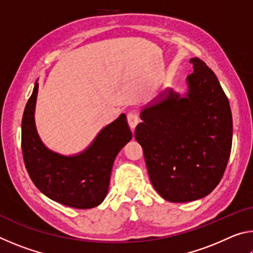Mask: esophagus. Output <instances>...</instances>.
<instances>
[{
  "mask_svg": "<svg viewBox=\"0 0 253 253\" xmlns=\"http://www.w3.org/2000/svg\"><path fill=\"white\" fill-rule=\"evenodd\" d=\"M127 121H128V124H129L131 130L134 131L135 127L137 126V124H138V122H139L138 115H137L135 111H130V113H128V115H127Z\"/></svg>",
  "mask_w": 253,
  "mask_h": 253,
  "instance_id": "1",
  "label": "esophagus"
}]
</instances>
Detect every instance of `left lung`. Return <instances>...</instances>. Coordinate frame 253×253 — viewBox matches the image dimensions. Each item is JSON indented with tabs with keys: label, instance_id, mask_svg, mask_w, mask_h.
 Returning a JSON list of instances; mask_svg holds the SVG:
<instances>
[{
	"label": "left lung",
	"instance_id": "1",
	"mask_svg": "<svg viewBox=\"0 0 253 253\" xmlns=\"http://www.w3.org/2000/svg\"><path fill=\"white\" fill-rule=\"evenodd\" d=\"M184 95L169 88L140 111L135 138L163 199L191 202L220 183L232 146V114L216 76L199 58Z\"/></svg>",
	"mask_w": 253,
	"mask_h": 253
}]
</instances>
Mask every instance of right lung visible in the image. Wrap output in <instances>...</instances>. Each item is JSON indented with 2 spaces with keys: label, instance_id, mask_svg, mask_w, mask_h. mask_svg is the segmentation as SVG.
<instances>
[{
  "label": "right lung",
  "instance_id": "add662e5",
  "mask_svg": "<svg viewBox=\"0 0 253 253\" xmlns=\"http://www.w3.org/2000/svg\"><path fill=\"white\" fill-rule=\"evenodd\" d=\"M39 84L22 117V154L28 173L41 193L75 209H91L105 200L115 158L131 139L125 114L102 128L83 152L62 155L45 146L38 134L34 113Z\"/></svg>",
  "mask_w": 253,
  "mask_h": 253
}]
</instances>
